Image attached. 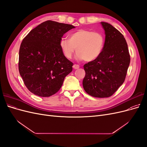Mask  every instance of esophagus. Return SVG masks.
<instances>
[{
	"mask_svg": "<svg viewBox=\"0 0 147 147\" xmlns=\"http://www.w3.org/2000/svg\"><path fill=\"white\" fill-rule=\"evenodd\" d=\"M80 67V66L78 65V64H74V65H73V68L74 69H78V68Z\"/></svg>",
	"mask_w": 147,
	"mask_h": 147,
	"instance_id": "obj_1",
	"label": "esophagus"
}]
</instances>
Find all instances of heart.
Here are the masks:
<instances>
[{
    "label": "heart",
    "mask_w": 147,
    "mask_h": 147,
    "mask_svg": "<svg viewBox=\"0 0 147 147\" xmlns=\"http://www.w3.org/2000/svg\"><path fill=\"white\" fill-rule=\"evenodd\" d=\"M104 43L105 38L102 33L80 29L69 34V39H61L59 47L67 59L72 58L77 50L78 59L91 62L101 55Z\"/></svg>",
    "instance_id": "heart-1"
}]
</instances>
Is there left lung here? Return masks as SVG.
Returning <instances> with one entry per match:
<instances>
[{
	"label": "left lung",
	"instance_id": "left-lung-1",
	"mask_svg": "<svg viewBox=\"0 0 147 147\" xmlns=\"http://www.w3.org/2000/svg\"><path fill=\"white\" fill-rule=\"evenodd\" d=\"M101 24L105 34L103 51L98 58L84 65L83 86L88 94L103 98L112 96L123 83L131 57L123 34L110 24Z\"/></svg>",
	"mask_w": 147,
	"mask_h": 147
}]
</instances>
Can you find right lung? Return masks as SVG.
I'll list each match as a JSON object with an SVG mask.
<instances>
[{
  "label": "right lung",
  "mask_w": 147,
  "mask_h": 147,
  "mask_svg": "<svg viewBox=\"0 0 147 147\" xmlns=\"http://www.w3.org/2000/svg\"><path fill=\"white\" fill-rule=\"evenodd\" d=\"M74 26L46 21L37 26L22 41L18 68L29 91L40 97L58 91L74 64L64 56L59 42Z\"/></svg>",
  "instance_id": "1"
}]
</instances>
